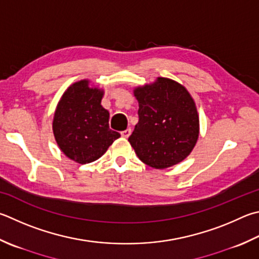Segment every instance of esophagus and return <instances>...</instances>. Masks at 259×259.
<instances>
[{
	"label": "esophagus",
	"mask_w": 259,
	"mask_h": 259,
	"mask_svg": "<svg viewBox=\"0 0 259 259\" xmlns=\"http://www.w3.org/2000/svg\"><path fill=\"white\" fill-rule=\"evenodd\" d=\"M130 135H131V129H130V128L125 129V130H123V131H121V136H122V137H123V138H128Z\"/></svg>",
	"instance_id": "obj_1"
}]
</instances>
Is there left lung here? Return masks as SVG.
Here are the masks:
<instances>
[{
    "instance_id": "1",
    "label": "left lung",
    "mask_w": 259,
    "mask_h": 259,
    "mask_svg": "<svg viewBox=\"0 0 259 259\" xmlns=\"http://www.w3.org/2000/svg\"><path fill=\"white\" fill-rule=\"evenodd\" d=\"M139 103L138 123L129 143L142 162L166 168L185 159L195 147L199 119L195 102L180 83L157 78L135 91Z\"/></svg>"
}]
</instances>
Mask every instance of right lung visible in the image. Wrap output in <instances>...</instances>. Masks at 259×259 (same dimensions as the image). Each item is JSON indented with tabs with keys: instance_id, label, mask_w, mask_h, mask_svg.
<instances>
[{
	"instance_id": "1",
	"label": "right lung",
	"mask_w": 259,
	"mask_h": 259,
	"mask_svg": "<svg viewBox=\"0 0 259 259\" xmlns=\"http://www.w3.org/2000/svg\"><path fill=\"white\" fill-rule=\"evenodd\" d=\"M103 92L87 80L70 86L55 111L53 133L59 147L72 161H96L120 134L110 129L109 111L101 105Z\"/></svg>"
}]
</instances>
